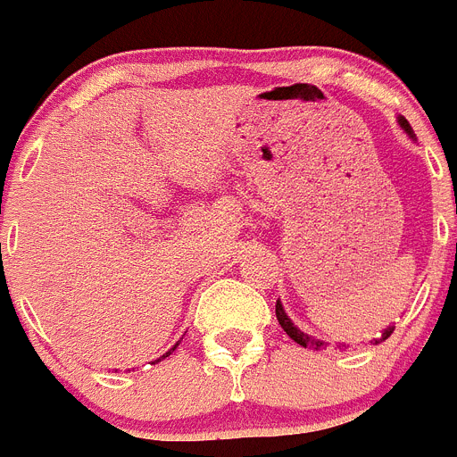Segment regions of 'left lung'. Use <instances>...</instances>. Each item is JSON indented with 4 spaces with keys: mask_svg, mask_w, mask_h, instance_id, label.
I'll return each mask as SVG.
<instances>
[{
    "mask_svg": "<svg viewBox=\"0 0 457 457\" xmlns=\"http://www.w3.org/2000/svg\"><path fill=\"white\" fill-rule=\"evenodd\" d=\"M398 122H401V127H403V129H405V131H408V134H412V127L408 125V120H405V118H401V120H398ZM275 316H278V320H279V326H282V330H285L287 335H289L291 339L295 341V344H300V346H305V348L312 346V348H316V351H319V348L323 346V341L312 339V337H307L305 332H300L298 328H295L294 323H291V319L285 314V310H282V305H279V300H278V303H275ZM392 332H394V326L387 328V330L382 332V335L376 339V344H380V341L387 339V337L392 335Z\"/></svg>",
    "mask_w": 457,
    "mask_h": 457,
    "instance_id": "1",
    "label": "left lung"
}]
</instances>
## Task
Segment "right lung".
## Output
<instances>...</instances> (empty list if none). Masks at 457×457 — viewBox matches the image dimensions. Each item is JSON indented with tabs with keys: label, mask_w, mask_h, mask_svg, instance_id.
Masks as SVG:
<instances>
[{
	"label": "right lung",
	"mask_w": 457,
	"mask_h": 457,
	"mask_svg": "<svg viewBox=\"0 0 457 457\" xmlns=\"http://www.w3.org/2000/svg\"><path fill=\"white\" fill-rule=\"evenodd\" d=\"M172 351H175V348H172ZM168 355H170V351H168L166 355H162V357H159V360H163V357H168ZM159 360H157V361H159Z\"/></svg>",
	"instance_id": "1"
}]
</instances>
